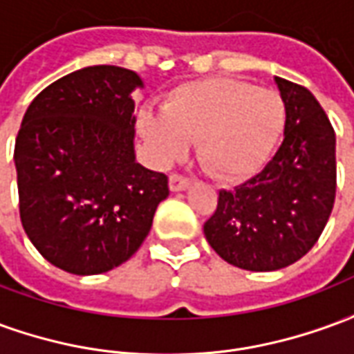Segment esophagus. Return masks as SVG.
Masks as SVG:
<instances>
[{"label": "esophagus", "mask_w": 354, "mask_h": 354, "mask_svg": "<svg viewBox=\"0 0 354 354\" xmlns=\"http://www.w3.org/2000/svg\"><path fill=\"white\" fill-rule=\"evenodd\" d=\"M189 184H192V180L185 176H180V174H170L169 178V185H170V192H184V189H187L189 187Z\"/></svg>", "instance_id": "obj_1"}]
</instances>
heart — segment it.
I'll return each instance as SVG.
<instances>
[{"mask_svg":"<svg viewBox=\"0 0 354 354\" xmlns=\"http://www.w3.org/2000/svg\"><path fill=\"white\" fill-rule=\"evenodd\" d=\"M286 123L279 94L225 77L172 88L162 111L142 108L138 131L155 161L170 165L197 142V157L216 178L237 182L256 174L273 153Z\"/></svg>","mask_w":354,"mask_h":354,"instance_id":"1","label":"heart"}]
</instances>
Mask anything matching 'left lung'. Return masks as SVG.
I'll list each match as a JSON object with an SVG mask.
<instances>
[{
  "mask_svg": "<svg viewBox=\"0 0 354 354\" xmlns=\"http://www.w3.org/2000/svg\"><path fill=\"white\" fill-rule=\"evenodd\" d=\"M286 108L284 140L260 174L222 189L205 237L227 263L277 271L319 241L335 199V134L317 98L274 77Z\"/></svg>",
  "mask_w": 354,
  "mask_h": 354,
  "instance_id": "1",
  "label": "left lung"
}]
</instances>
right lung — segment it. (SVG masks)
I'll return each instance as SVG.
<instances>
[{"instance_id": "1", "label": "right lung", "mask_w": 354, "mask_h": 354, "mask_svg": "<svg viewBox=\"0 0 354 354\" xmlns=\"http://www.w3.org/2000/svg\"><path fill=\"white\" fill-rule=\"evenodd\" d=\"M138 73L88 66L43 88L15 144L20 220L58 269L106 273L144 243L169 178L134 153Z\"/></svg>"}]
</instances>
